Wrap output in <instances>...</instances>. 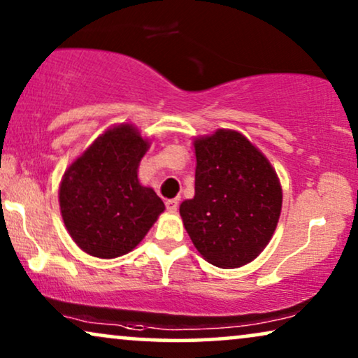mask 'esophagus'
Wrapping results in <instances>:
<instances>
[{"instance_id":"34e87169","label":"esophagus","mask_w":358,"mask_h":358,"mask_svg":"<svg viewBox=\"0 0 358 358\" xmlns=\"http://www.w3.org/2000/svg\"><path fill=\"white\" fill-rule=\"evenodd\" d=\"M179 207V200L178 199H173V200H166V208L169 210V212H176Z\"/></svg>"}]
</instances>
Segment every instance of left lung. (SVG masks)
<instances>
[{
  "instance_id": "1",
  "label": "left lung",
  "mask_w": 358,
  "mask_h": 358,
  "mask_svg": "<svg viewBox=\"0 0 358 358\" xmlns=\"http://www.w3.org/2000/svg\"><path fill=\"white\" fill-rule=\"evenodd\" d=\"M195 195L179 207L205 261L246 266L264 251L282 210V185L268 159L236 130L194 140Z\"/></svg>"
}]
</instances>
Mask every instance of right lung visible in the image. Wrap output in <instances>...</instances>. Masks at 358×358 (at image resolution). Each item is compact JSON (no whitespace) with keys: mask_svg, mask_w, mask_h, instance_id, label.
Instances as JSON below:
<instances>
[{"mask_svg":"<svg viewBox=\"0 0 358 358\" xmlns=\"http://www.w3.org/2000/svg\"><path fill=\"white\" fill-rule=\"evenodd\" d=\"M150 140L120 124L97 136L63 174L60 212L78 246L90 256L114 259L138 246L164 212V203L138 180Z\"/></svg>","mask_w":358,"mask_h":358,"instance_id":"obj_1","label":"right lung"}]
</instances>
